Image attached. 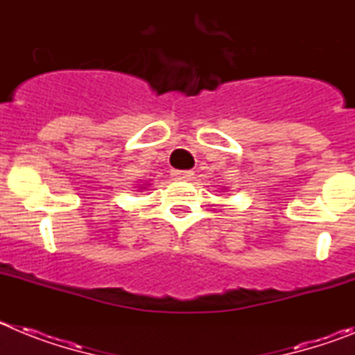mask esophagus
<instances>
[{"instance_id": "esophagus-1", "label": "esophagus", "mask_w": 355, "mask_h": 355, "mask_svg": "<svg viewBox=\"0 0 355 355\" xmlns=\"http://www.w3.org/2000/svg\"><path fill=\"white\" fill-rule=\"evenodd\" d=\"M193 172L192 171H172V178L178 181H187L192 180Z\"/></svg>"}]
</instances>
